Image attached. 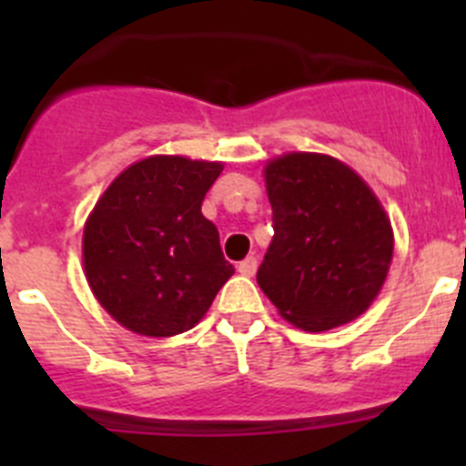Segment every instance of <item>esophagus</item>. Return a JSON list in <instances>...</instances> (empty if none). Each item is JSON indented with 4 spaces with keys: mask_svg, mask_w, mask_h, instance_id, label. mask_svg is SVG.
<instances>
[{
    "mask_svg": "<svg viewBox=\"0 0 466 466\" xmlns=\"http://www.w3.org/2000/svg\"><path fill=\"white\" fill-rule=\"evenodd\" d=\"M257 266H258L257 257H247L245 261L238 263V273L245 275V278H252V275L257 273Z\"/></svg>",
    "mask_w": 466,
    "mask_h": 466,
    "instance_id": "34e87169",
    "label": "esophagus"
}]
</instances>
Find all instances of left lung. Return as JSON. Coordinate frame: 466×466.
<instances>
[{
  "instance_id": "obj_1",
  "label": "left lung",
  "mask_w": 466,
  "mask_h": 466,
  "mask_svg": "<svg viewBox=\"0 0 466 466\" xmlns=\"http://www.w3.org/2000/svg\"><path fill=\"white\" fill-rule=\"evenodd\" d=\"M273 242L257 282L279 315L327 331L371 306L392 261V226L357 172L331 156L287 154L266 167Z\"/></svg>"
}]
</instances>
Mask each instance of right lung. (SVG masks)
<instances>
[{
    "mask_svg": "<svg viewBox=\"0 0 466 466\" xmlns=\"http://www.w3.org/2000/svg\"><path fill=\"white\" fill-rule=\"evenodd\" d=\"M221 163L151 156L111 182L84 230L90 289L116 322L175 336L203 319L236 273L200 208Z\"/></svg>",
    "mask_w": 466,
    "mask_h": 466,
    "instance_id": "obj_1",
    "label": "right lung"
}]
</instances>
